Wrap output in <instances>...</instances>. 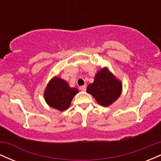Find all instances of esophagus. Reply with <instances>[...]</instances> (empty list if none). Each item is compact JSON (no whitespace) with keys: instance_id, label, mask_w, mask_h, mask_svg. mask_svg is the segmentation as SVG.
<instances>
[{"instance_id":"1","label":"esophagus","mask_w":161,"mask_h":161,"mask_svg":"<svg viewBox=\"0 0 161 161\" xmlns=\"http://www.w3.org/2000/svg\"><path fill=\"white\" fill-rule=\"evenodd\" d=\"M79 90H80V91L85 92V91H86V86H80V87H79Z\"/></svg>"}]
</instances>
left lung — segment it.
<instances>
[{
	"mask_svg": "<svg viewBox=\"0 0 161 161\" xmlns=\"http://www.w3.org/2000/svg\"><path fill=\"white\" fill-rule=\"evenodd\" d=\"M86 92L91 94L99 104L108 107L120 96L122 84L104 68L96 74L95 81L88 85Z\"/></svg>",
	"mask_w": 161,
	"mask_h": 161,
	"instance_id": "obj_1",
	"label": "left lung"
}]
</instances>
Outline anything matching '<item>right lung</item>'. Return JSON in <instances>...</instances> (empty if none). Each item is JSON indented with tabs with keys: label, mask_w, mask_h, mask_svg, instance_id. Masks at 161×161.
<instances>
[{
	"label": "right lung",
	"mask_w": 161,
	"mask_h": 161,
	"mask_svg": "<svg viewBox=\"0 0 161 161\" xmlns=\"http://www.w3.org/2000/svg\"><path fill=\"white\" fill-rule=\"evenodd\" d=\"M78 92L77 88H70L64 79L54 77L47 84L45 99L50 107L63 111L69 108L72 99Z\"/></svg>",
	"instance_id": "obj_1"
}]
</instances>
